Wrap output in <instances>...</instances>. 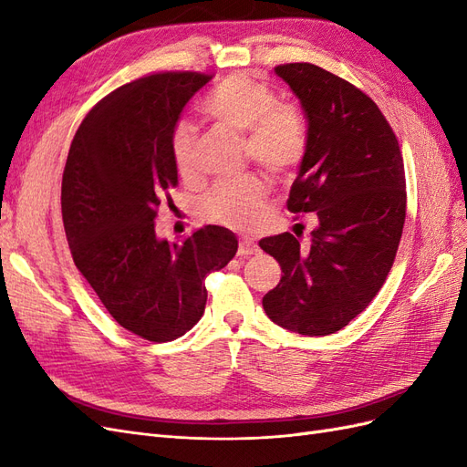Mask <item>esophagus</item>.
I'll return each instance as SVG.
<instances>
[{
    "label": "esophagus",
    "mask_w": 467,
    "mask_h": 467,
    "mask_svg": "<svg viewBox=\"0 0 467 467\" xmlns=\"http://www.w3.org/2000/svg\"><path fill=\"white\" fill-rule=\"evenodd\" d=\"M257 253H259V247H257L255 244L247 242V239H242V242H239V247H237V255H239V257L257 255Z\"/></svg>",
    "instance_id": "34e87169"
}]
</instances>
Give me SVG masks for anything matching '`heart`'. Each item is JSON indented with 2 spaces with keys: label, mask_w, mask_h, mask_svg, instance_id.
Returning <instances> with one entry per match:
<instances>
[{
  "label": "heart",
  "mask_w": 467,
  "mask_h": 467,
  "mask_svg": "<svg viewBox=\"0 0 467 467\" xmlns=\"http://www.w3.org/2000/svg\"><path fill=\"white\" fill-rule=\"evenodd\" d=\"M202 112L225 129L244 132V151L249 160L271 173H286L300 165L307 150V129L300 109L280 101L278 93L265 81L245 74L223 78L208 91ZM196 126L179 120L169 150L181 177L191 179L194 165ZM266 181L255 173L220 181L202 199L206 220L230 228H255L265 214L268 201Z\"/></svg>",
  "instance_id": "obj_1"
}]
</instances>
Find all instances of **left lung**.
<instances>
[{
    "instance_id": "1",
    "label": "left lung",
    "mask_w": 467,
    "mask_h": 467,
    "mask_svg": "<svg viewBox=\"0 0 467 467\" xmlns=\"http://www.w3.org/2000/svg\"><path fill=\"white\" fill-rule=\"evenodd\" d=\"M275 72L307 119V150L286 206L316 212L319 225L306 245L288 232L261 239L282 268L263 307L288 331L331 335L364 312L391 271L407 208L403 158L386 117L352 83L307 62Z\"/></svg>"
}]
</instances>
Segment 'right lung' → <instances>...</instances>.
<instances>
[{
    "instance_id": "obj_1",
    "label": "right lung",
    "mask_w": 467,
    "mask_h": 467,
    "mask_svg": "<svg viewBox=\"0 0 467 467\" xmlns=\"http://www.w3.org/2000/svg\"><path fill=\"white\" fill-rule=\"evenodd\" d=\"M212 79L199 72L138 78L103 97L81 120L62 175L69 251L119 325L151 343L192 329L204 280L237 253L235 235L204 225L181 244L155 235L177 167L169 136L189 99Z\"/></svg>"
}]
</instances>
